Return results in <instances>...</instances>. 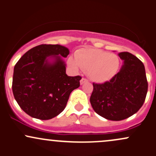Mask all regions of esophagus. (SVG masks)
Here are the masks:
<instances>
[{
  "mask_svg": "<svg viewBox=\"0 0 156 156\" xmlns=\"http://www.w3.org/2000/svg\"><path fill=\"white\" fill-rule=\"evenodd\" d=\"M87 80H86V79H85V78H82L81 80H80V84H81V85H83L84 83H87Z\"/></svg>",
  "mask_w": 156,
  "mask_h": 156,
  "instance_id": "34e87169",
  "label": "esophagus"
}]
</instances>
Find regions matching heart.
I'll return each mask as SVG.
<instances>
[{"instance_id": "b5f03b06", "label": "heart", "mask_w": 156, "mask_h": 156, "mask_svg": "<svg viewBox=\"0 0 156 156\" xmlns=\"http://www.w3.org/2000/svg\"><path fill=\"white\" fill-rule=\"evenodd\" d=\"M74 58L70 57L68 63L75 71L83 69L93 82L105 83L116 74L119 68V59L115 54H110L97 48H84L77 51Z\"/></svg>"}]
</instances>
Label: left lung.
<instances>
[{"mask_svg":"<svg viewBox=\"0 0 156 156\" xmlns=\"http://www.w3.org/2000/svg\"><path fill=\"white\" fill-rule=\"evenodd\" d=\"M119 56L123 60L120 71L109 82L93 83L90 98L94 111L112 121L125 119L138 112L148 88L143 62L129 52H121Z\"/></svg>","mask_w":156,"mask_h":156,"instance_id":"8db88e82","label":"left lung"}]
</instances>
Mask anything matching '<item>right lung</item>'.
Wrapping results in <instances>:
<instances>
[{"mask_svg":"<svg viewBox=\"0 0 156 156\" xmlns=\"http://www.w3.org/2000/svg\"><path fill=\"white\" fill-rule=\"evenodd\" d=\"M69 55V48L62 45L43 44L28 51L15 65L12 92L28 115L48 120L63 111L82 79L66 74L62 58Z\"/></svg>","mask_w":156,"mask_h":156,"instance_id":"obj_1","label":"right lung"}]
</instances>
